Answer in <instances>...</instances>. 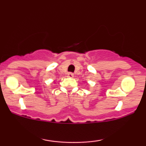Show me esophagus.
I'll use <instances>...</instances> for the list:
<instances>
[{
  "label": "esophagus",
  "mask_w": 146,
  "mask_h": 146,
  "mask_svg": "<svg viewBox=\"0 0 146 146\" xmlns=\"http://www.w3.org/2000/svg\"><path fill=\"white\" fill-rule=\"evenodd\" d=\"M67 77H68V78H73V74L72 73H68L67 74Z\"/></svg>",
  "instance_id": "esophagus-1"
}]
</instances>
